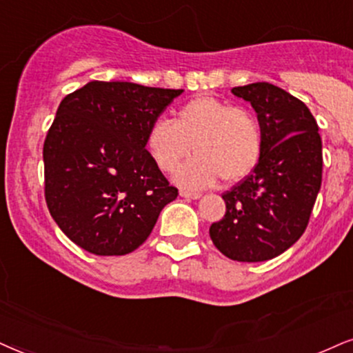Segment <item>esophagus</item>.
<instances>
[{
  "label": "esophagus",
  "instance_id": "esophagus-1",
  "mask_svg": "<svg viewBox=\"0 0 353 353\" xmlns=\"http://www.w3.org/2000/svg\"><path fill=\"white\" fill-rule=\"evenodd\" d=\"M181 197L189 199V200H197V199L202 197V195H200L199 192H187V190H181Z\"/></svg>",
  "mask_w": 353,
  "mask_h": 353
}]
</instances>
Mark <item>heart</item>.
I'll return each mask as SVG.
<instances>
[{"mask_svg":"<svg viewBox=\"0 0 353 353\" xmlns=\"http://www.w3.org/2000/svg\"><path fill=\"white\" fill-rule=\"evenodd\" d=\"M146 148L156 166L176 172L189 190L207 189L218 179L234 184L249 176L262 154L261 123L251 110L215 96H197L176 110V119H156L146 133Z\"/></svg>","mask_w":353,"mask_h":353,"instance_id":"heart-1","label":"heart"}]
</instances>
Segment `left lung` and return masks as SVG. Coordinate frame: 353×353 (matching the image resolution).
Wrapping results in <instances>:
<instances>
[{"instance_id":"1","label":"left lung","mask_w":353,"mask_h":353,"mask_svg":"<svg viewBox=\"0 0 353 353\" xmlns=\"http://www.w3.org/2000/svg\"><path fill=\"white\" fill-rule=\"evenodd\" d=\"M231 92L256 110L262 154L246 179L221 195L226 213L210 226V238L233 261H269L305 233L323 179V143L305 102L282 88L252 83Z\"/></svg>"}]
</instances>
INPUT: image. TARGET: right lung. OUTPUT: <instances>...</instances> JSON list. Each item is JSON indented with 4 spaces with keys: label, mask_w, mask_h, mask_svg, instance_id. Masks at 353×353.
<instances>
[{
    "label": "right lung",
    "mask_w": 353,
    "mask_h": 353,
    "mask_svg": "<svg viewBox=\"0 0 353 353\" xmlns=\"http://www.w3.org/2000/svg\"><path fill=\"white\" fill-rule=\"evenodd\" d=\"M182 92L91 81L60 102L43 143L46 200L60 230L84 251H135L177 197L146 150V133Z\"/></svg>",
    "instance_id": "obj_1"
}]
</instances>
